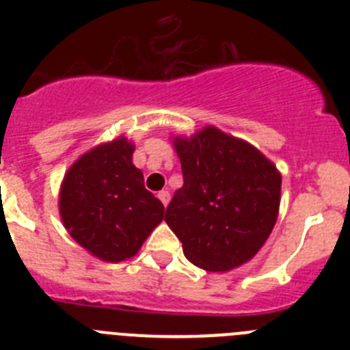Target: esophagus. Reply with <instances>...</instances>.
<instances>
[{"label": "esophagus", "instance_id": "obj_1", "mask_svg": "<svg viewBox=\"0 0 350 350\" xmlns=\"http://www.w3.org/2000/svg\"><path fill=\"white\" fill-rule=\"evenodd\" d=\"M157 198H159L163 205H165V206L168 205V202H170V193H168V191H159Z\"/></svg>", "mask_w": 350, "mask_h": 350}]
</instances>
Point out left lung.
<instances>
[{
	"label": "left lung",
	"mask_w": 350,
	"mask_h": 350,
	"mask_svg": "<svg viewBox=\"0 0 350 350\" xmlns=\"http://www.w3.org/2000/svg\"><path fill=\"white\" fill-rule=\"evenodd\" d=\"M173 147L184 185L173 194L165 221L185 258L206 271H230L254 258L279 215L277 166L213 126L177 137Z\"/></svg>",
	"instance_id": "obj_1"
}]
</instances>
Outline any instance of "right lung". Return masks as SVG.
I'll return each instance as SVG.
<instances>
[{
	"label": "right lung",
	"instance_id": "obj_1",
	"mask_svg": "<svg viewBox=\"0 0 350 350\" xmlns=\"http://www.w3.org/2000/svg\"><path fill=\"white\" fill-rule=\"evenodd\" d=\"M128 138L98 145L70 166L61 184L59 213L71 238L108 262L133 258L165 219V206L145 189Z\"/></svg>",
	"mask_w": 350,
	"mask_h": 350
}]
</instances>
